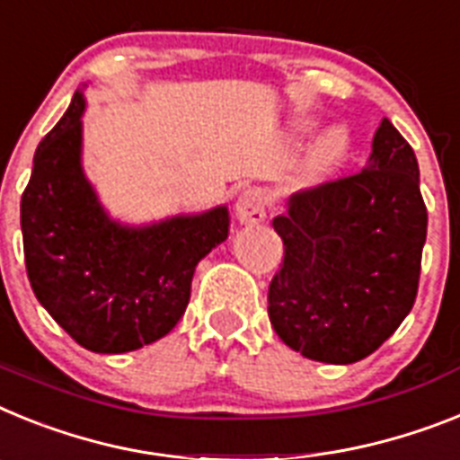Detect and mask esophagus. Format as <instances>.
<instances>
[{
    "label": "esophagus",
    "mask_w": 460,
    "mask_h": 460,
    "mask_svg": "<svg viewBox=\"0 0 460 460\" xmlns=\"http://www.w3.org/2000/svg\"><path fill=\"white\" fill-rule=\"evenodd\" d=\"M266 215V191L259 187L245 190L235 201V217L241 219V225H259Z\"/></svg>",
    "instance_id": "obj_1"
}]
</instances>
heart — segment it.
<instances>
[{
	"mask_svg": "<svg viewBox=\"0 0 460 460\" xmlns=\"http://www.w3.org/2000/svg\"><path fill=\"white\" fill-rule=\"evenodd\" d=\"M342 150H345V136H342L341 129H331L314 146L313 162L317 164L319 169H324V166H331L335 159L341 157Z\"/></svg>",
	"mask_w": 460,
	"mask_h": 460,
	"instance_id": "heart-1",
	"label": "heart"
}]
</instances>
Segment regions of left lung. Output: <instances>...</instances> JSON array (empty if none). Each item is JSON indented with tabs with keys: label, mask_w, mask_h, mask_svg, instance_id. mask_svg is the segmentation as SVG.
<instances>
[{
	"label": "left lung",
	"mask_w": 460,
	"mask_h": 460,
	"mask_svg": "<svg viewBox=\"0 0 460 460\" xmlns=\"http://www.w3.org/2000/svg\"><path fill=\"white\" fill-rule=\"evenodd\" d=\"M426 225L412 146L382 119L366 169L296 191L273 219L285 243L269 287L275 333L313 361L373 354L412 310Z\"/></svg>",
	"instance_id": "1"
}]
</instances>
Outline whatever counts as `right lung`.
Listing matches in <instances>:
<instances>
[{"mask_svg": "<svg viewBox=\"0 0 460 460\" xmlns=\"http://www.w3.org/2000/svg\"><path fill=\"white\" fill-rule=\"evenodd\" d=\"M75 92L34 153L20 201L34 296L78 345L122 354L159 341L185 314L197 263L229 234L226 208L125 229L106 217L81 171Z\"/></svg>", "mask_w": 460, "mask_h": 460, "instance_id": "obj_1", "label": "right lung"}]
</instances>
